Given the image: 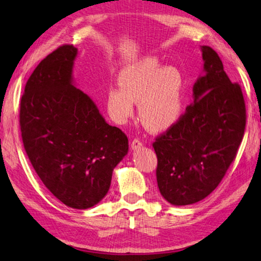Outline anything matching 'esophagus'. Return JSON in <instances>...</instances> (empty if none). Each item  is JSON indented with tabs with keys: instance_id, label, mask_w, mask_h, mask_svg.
<instances>
[{
	"instance_id": "34e87169",
	"label": "esophagus",
	"mask_w": 261,
	"mask_h": 261,
	"mask_svg": "<svg viewBox=\"0 0 261 261\" xmlns=\"http://www.w3.org/2000/svg\"><path fill=\"white\" fill-rule=\"evenodd\" d=\"M143 146V143H141V140H139L138 138H135L134 140L131 141V148L132 149H138Z\"/></svg>"
}]
</instances>
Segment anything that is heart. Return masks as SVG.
I'll return each mask as SVG.
<instances>
[{"mask_svg":"<svg viewBox=\"0 0 261 261\" xmlns=\"http://www.w3.org/2000/svg\"><path fill=\"white\" fill-rule=\"evenodd\" d=\"M121 88L108 92V109L118 123L134 114L139 103L140 121L151 131L165 130L178 120L185 98L184 78L177 69L165 67L155 57L127 65L118 77Z\"/></svg>","mask_w":261,"mask_h":261,"instance_id":"b5f03b06","label":"heart"}]
</instances>
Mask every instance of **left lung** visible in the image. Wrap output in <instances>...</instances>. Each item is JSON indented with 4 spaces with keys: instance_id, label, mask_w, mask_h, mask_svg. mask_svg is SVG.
<instances>
[{
    "instance_id": "obj_1",
    "label": "left lung",
    "mask_w": 261,
    "mask_h": 261,
    "mask_svg": "<svg viewBox=\"0 0 261 261\" xmlns=\"http://www.w3.org/2000/svg\"><path fill=\"white\" fill-rule=\"evenodd\" d=\"M201 50L205 74L193 85V105L153 143L159 190L176 206L214 191L236 159L246 124L240 84L228 78L218 53Z\"/></svg>"
}]
</instances>
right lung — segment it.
Returning <instances> with one entry per match:
<instances>
[{
  "instance_id": "1",
  "label": "right lung",
  "mask_w": 261,
  "mask_h": 261,
  "mask_svg": "<svg viewBox=\"0 0 261 261\" xmlns=\"http://www.w3.org/2000/svg\"><path fill=\"white\" fill-rule=\"evenodd\" d=\"M76 55V47L62 45L38 64L21 95L19 125L25 152L45 187L67 206L86 210L107 194L129 140L73 86Z\"/></svg>"
}]
</instances>
